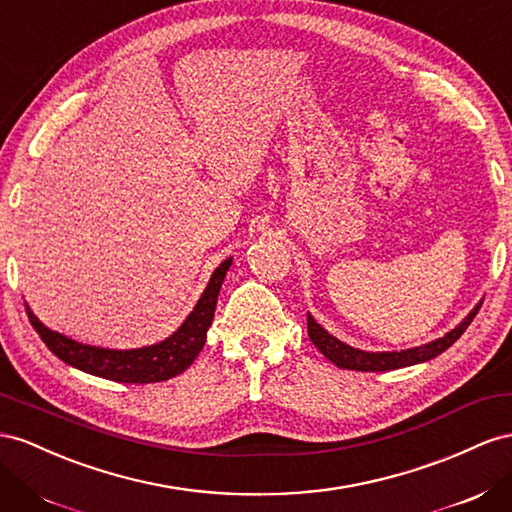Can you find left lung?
<instances>
[{
    "instance_id": "1",
    "label": "left lung",
    "mask_w": 512,
    "mask_h": 512,
    "mask_svg": "<svg viewBox=\"0 0 512 512\" xmlns=\"http://www.w3.org/2000/svg\"><path fill=\"white\" fill-rule=\"evenodd\" d=\"M478 310H480V303L465 316V319L457 327L448 331L444 338H437L433 342L422 344V347H413L407 351L370 353V351L353 349V347H349V344H344L338 338L331 336L327 329H323L319 323L314 321L312 314H308V336L314 342V347L319 349L329 359V362L336 364L338 368L362 370V372H383V370H394V368H405V366H413L420 362H428V359H433L439 353H444L448 347H452V344L461 338L467 325L474 321Z\"/></svg>"
}]
</instances>
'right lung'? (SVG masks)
Segmentation results:
<instances>
[{
    "label": "right lung",
    "instance_id": "right-lung-1",
    "mask_svg": "<svg viewBox=\"0 0 512 512\" xmlns=\"http://www.w3.org/2000/svg\"><path fill=\"white\" fill-rule=\"evenodd\" d=\"M232 265V258L224 260L219 265L209 284H206L202 297L198 299L196 308L185 319V323L178 327L170 338H165L157 344L142 349H129V351H116V349H101L92 347V344H81L77 340L66 338L58 331L45 327L36 319V314L25 306L30 323L36 329L49 351L60 357L64 364L75 366L79 370L88 372L94 377H103L109 381L120 383H157L181 375L198 357L206 342V331L213 323V314L217 306L219 288L224 284L226 273Z\"/></svg>",
    "mask_w": 512,
    "mask_h": 512
}]
</instances>
